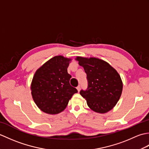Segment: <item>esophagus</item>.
I'll list each match as a JSON object with an SVG mask.
<instances>
[{
    "instance_id": "1",
    "label": "esophagus",
    "mask_w": 149,
    "mask_h": 149,
    "mask_svg": "<svg viewBox=\"0 0 149 149\" xmlns=\"http://www.w3.org/2000/svg\"><path fill=\"white\" fill-rule=\"evenodd\" d=\"M80 89H81V86H80V85H79V86L77 87V90H78V91H79Z\"/></svg>"
}]
</instances>
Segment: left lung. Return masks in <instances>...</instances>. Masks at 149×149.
<instances>
[{
  "mask_svg": "<svg viewBox=\"0 0 149 149\" xmlns=\"http://www.w3.org/2000/svg\"><path fill=\"white\" fill-rule=\"evenodd\" d=\"M86 74L88 88L80 94L91 109L105 113L115 106L121 96L123 84L118 73L109 63L95 58L77 57Z\"/></svg>",
  "mask_w": 149,
  "mask_h": 149,
  "instance_id": "1",
  "label": "left lung"
}]
</instances>
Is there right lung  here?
<instances>
[{
  "label": "right lung",
  "mask_w": 149,
  "mask_h": 149,
  "mask_svg": "<svg viewBox=\"0 0 149 149\" xmlns=\"http://www.w3.org/2000/svg\"><path fill=\"white\" fill-rule=\"evenodd\" d=\"M70 59L55 56L37 70L31 83V94L37 106L48 114L61 113L77 90L70 84L67 72Z\"/></svg>",
  "instance_id": "obj_1"
}]
</instances>
